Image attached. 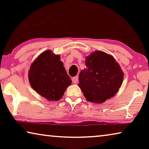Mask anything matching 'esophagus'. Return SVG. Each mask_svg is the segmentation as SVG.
Listing matches in <instances>:
<instances>
[{
    "label": "esophagus",
    "instance_id": "obj_1",
    "mask_svg": "<svg viewBox=\"0 0 149 149\" xmlns=\"http://www.w3.org/2000/svg\"><path fill=\"white\" fill-rule=\"evenodd\" d=\"M72 81L74 84H77L78 82V76H75L72 78Z\"/></svg>",
    "mask_w": 149,
    "mask_h": 149
}]
</instances>
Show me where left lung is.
Returning a JSON list of instances; mask_svg holds the SVG:
<instances>
[{
    "instance_id": "left-lung-1",
    "label": "left lung",
    "mask_w": 149,
    "mask_h": 149,
    "mask_svg": "<svg viewBox=\"0 0 149 149\" xmlns=\"http://www.w3.org/2000/svg\"><path fill=\"white\" fill-rule=\"evenodd\" d=\"M85 69L79 75V87L87 100L104 102L114 97L123 83V72L112 55L95 50L85 57Z\"/></svg>"
}]
</instances>
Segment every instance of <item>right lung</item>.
<instances>
[{
	"mask_svg": "<svg viewBox=\"0 0 149 149\" xmlns=\"http://www.w3.org/2000/svg\"><path fill=\"white\" fill-rule=\"evenodd\" d=\"M28 78L32 89L49 101L62 99L72 84L60 56L50 50L42 52L34 60L29 70Z\"/></svg>",
	"mask_w": 149,
	"mask_h": 149,
	"instance_id": "1",
	"label": "right lung"
}]
</instances>
